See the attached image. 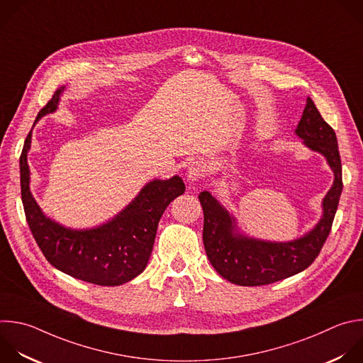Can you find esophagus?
Here are the masks:
<instances>
[{
	"instance_id": "34e87169",
	"label": "esophagus",
	"mask_w": 363,
	"mask_h": 363,
	"mask_svg": "<svg viewBox=\"0 0 363 363\" xmlns=\"http://www.w3.org/2000/svg\"><path fill=\"white\" fill-rule=\"evenodd\" d=\"M205 174V165L201 161H194L189 164L186 171V179L189 184H196Z\"/></svg>"
}]
</instances>
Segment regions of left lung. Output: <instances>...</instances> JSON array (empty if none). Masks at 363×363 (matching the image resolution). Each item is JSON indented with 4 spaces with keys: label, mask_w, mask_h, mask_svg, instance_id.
Returning <instances> with one entry per match:
<instances>
[{
    "label": "left lung",
    "mask_w": 363,
    "mask_h": 363,
    "mask_svg": "<svg viewBox=\"0 0 363 363\" xmlns=\"http://www.w3.org/2000/svg\"><path fill=\"white\" fill-rule=\"evenodd\" d=\"M295 134L309 151L320 154L333 172V184L322 199V216L302 236L285 242L250 236L209 191L198 195L203 209L202 238L208 259L223 279L235 285H268L305 271L330 232L343 186L342 165L335 131L309 96Z\"/></svg>",
    "instance_id": "1"
}]
</instances>
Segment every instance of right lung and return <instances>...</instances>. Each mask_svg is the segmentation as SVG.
I'll return each mask as SVG.
<instances>
[{"label":"right lung","instance_id":"1","mask_svg":"<svg viewBox=\"0 0 363 363\" xmlns=\"http://www.w3.org/2000/svg\"><path fill=\"white\" fill-rule=\"evenodd\" d=\"M65 86L55 91L38 112V121L58 109ZM30 131L20 158L21 198L27 222L47 261L58 271L89 284L118 286L138 277L150 261L158 222L167 206L185 192L179 175L152 179L138 195L109 220L85 229H74L48 218L31 194L28 151Z\"/></svg>","mask_w":363,"mask_h":363}]
</instances>
